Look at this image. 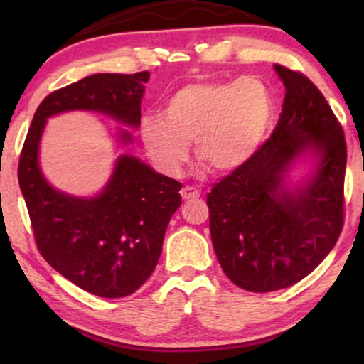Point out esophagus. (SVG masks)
I'll list each match as a JSON object with an SVG mask.
<instances>
[{
    "mask_svg": "<svg viewBox=\"0 0 364 364\" xmlns=\"http://www.w3.org/2000/svg\"><path fill=\"white\" fill-rule=\"evenodd\" d=\"M181 196H182L183 200H192V198L200 197V191H197V188L192 187V186H186V187H182Z\"/></svg>",
    "mask_w": 364,
    "mask_h": 364,
    "instance_id": "esophagus-1",
    "label": "esophagus"
}]
</instances>
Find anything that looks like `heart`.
<instances>
[{"label":"heart","instance_id":"b5f03b06","mask_svg":"<svg viewBox=\"0 0 364 364\" xmlns=\"http://www.w3.org/2000/svg\"><path fill=\"white\" fill-rule=\"evenodd\" d=\"M273 97L257 77L196 81L167 97L162 114L142 116L139 134L159 172L176 177L188 147L217 172L242 167L267 141L273 122Z\"/></svg>","mask_w":364,"mask_h":364}]
</instances>
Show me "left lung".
Segmentation results:
<instances>
[{
  "mask_svg": "<svg viewBox=\"0 0 364 364\" xmlns=\"http://www.w3.org/2000/svg\"><path fill=\"white\" fill-rule=\"evenodd\" d=\"M285 101L272 137L207 193L213 250L225 275L247 291L295 285L331 252L343 228L346 142L326 99L306 76L275 64ZM311 156L305 181L294 164Z\"/></svg>",
  "mask_w": 364,
  "mask_h": 364,
  "instance_id": "1",
  "label": "left lung"
}]
</instances>
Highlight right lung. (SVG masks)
Returning a JSON list of instances; mask_svg holds the SVG:
<instances>
[{"label": "right lung", "mask_w": 364, "mask_h": 364, "mask_svg": "<svg viewBox=\"0 0 364 364\" xmlns=\"http://www.w3.org/2000/svg\"><path fill=\"white\" fill-rule=\"evenodd\" d=\"M149 76L92 74L51 92L34 112L19 157V188L38 250L54 270L96 296H127L152 275L168 222L182 203V183L121 154L101 192L71 196L46 181L39 144L48 119L69 111L104 114L136 131ZM117 142L127 146L132 134L119 129Z\"/></svg>", "instance_id": "1"}]
</instances>
